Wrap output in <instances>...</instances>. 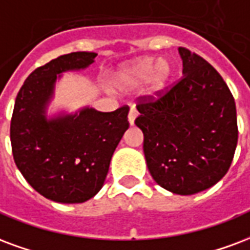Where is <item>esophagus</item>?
Segmentation results:
<instances>
[{"instance_id":"34e87169","label":"esophagus","mask_w":250,"mask_h":250,"mask_svg":"<svg viewBox=\"0 0 250 250\" xmlns=\"http://www.w3.org/2000/svg\"><path fill=\"white\" fill-rule=\"evenodd\" d=\"M136 116H138V111L135 110V107H131L130 112H128V122H130V125H134L135 119H136Z\"/></svg>"}]
</instances>
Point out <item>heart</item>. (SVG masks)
I'll return each mask as SVG.
<instances>
[{"mask_svg":"<svg viewBox=\"0 0 250 250\" xmlns=\"http://www.w3.org/2000/svg\"><path fill=\"white\" fill-rule=\"evenodd\" d=\"M171 74L172 67L167 61L146 57L120 68L115 77V84L120 90H135L148 82V92L156 95L164 90Z\"/></svg>","mask_w":250,"mask_h":250,"instance_id":"1","label":"heart"}]
</instances>
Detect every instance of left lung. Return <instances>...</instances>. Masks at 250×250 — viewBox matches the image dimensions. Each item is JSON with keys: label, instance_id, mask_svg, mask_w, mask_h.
Here are the masks:
<instances>
[{"label": "left lung", "instance_id": "8db88e82", "mask_svg": "<svg viewBox=\"0 0 250 250\" xmlns=\"http://www.w3.org/2000/svg\"><path fill=\"white\" fill-rule=\"evenodd\" d=\"M183 75L172 87L140 97L135 125L153 180L176 195L208 189L228 172L237 146L233 95L216 68L179 47Z\"/></svg>", "mask_w": 250, "mask_h": 250}]
</instances>
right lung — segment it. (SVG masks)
<instances>
[{
    "instance_id": "1",
    "label": "right lung",
    "mask_w": 250,
    "mask_h": 250,
    "mask_svg": "<svg viewBox=\"0 0 250 250\" xmlns=\"http://www.w3.org/2000/svg\"><path fill=\"white\" fill-rule=\"evenodd\" d=\"M95 53L61 55L36 68L18 91L10 122L17 168L49 200L75 204L97 195L106 180L112 153L128 128V106L112 112L83 108L47 119L57 75L88 67Z\"/></svg>"
}]
</instances>
